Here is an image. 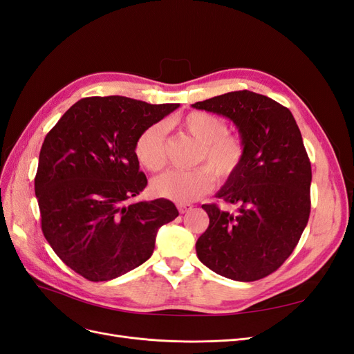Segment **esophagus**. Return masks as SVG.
<instances>
[{"instance_id":"obj_1","label":"esophagus","mask_w":354,"mask_h":354,"mask_svg":"<svg viewBox=\"0 0 354 354\" xmlns=\"http://www.w3.org/2000/svg\"><path fill=\"white\" fill-rule=\"evenodd\" d=\"M177 208L181 214H185V212H187V211L194 208V205H192V203H177Z\"/></svg>"}]
</instances>
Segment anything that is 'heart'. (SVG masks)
Segmentation results:
<instances>
[{"instance_id": "obj_1", "label": "heart", "mask_w": 354, "mask_h": 354, "mask_svg": "<svg viewBox=\"0 0 354 354\" xmlns=\"http://www.w3.org/2000/svg\"><path fill=\"white\" fill-rule=\"evenodd\" d=\"M178 124L199 143L195 164L205 165L189 171L169 169L152 180V190L160 198L189 203L214 187V174L218 180L227 181L238 173L245 158V143L241 136L227 131L223 118L209 112H190ZM134 155L147 171L156 173L162 169L167 164L165 125L156 122L147 127L137 138Z\"/></svg>"}]
</instances>
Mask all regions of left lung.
<instances>
[{
  "label": "left lung",
  "instance_id": "1",
  "mask_svg": "<svg viewBox=\"0 0 354 354\" xmlns=\"http://www.w3.org/2000/svg\"><path fill=\"white\" fill-rule=\"evenodd\" d=\"M192 106L227 116L245 143L241 168L217 194L238 212L202 205L209 226L196 242L198 259L233 281L263 279L292 254L308 221L312 165L301 133L291 111L248 90Z\"/></svg>",
  "mask_w": 354,
  "mask_h": 354
}]
</instances>
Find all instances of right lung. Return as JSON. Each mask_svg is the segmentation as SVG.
Segmentation results:
<instances>
[{
  "instance_id": "add662e5",
  "label": "right lung",
  "mask_w": 354,
  "mask_h": 354,
  "mask_svg": "<svg viewBox=\"0 0 354 354\" xmlns=\"http://www.w3.org/2000/svg\"><path fill=\"white\" fill-rule=\"evenodd\" d=\"M177 108L122 95L85 97L46 136L35 176L41 229L85 279L111 281L143 264L158 229L178 216L164 198L130 202L147 185L134 155L137 138Z\"/></svg>"
}]
</instances>
